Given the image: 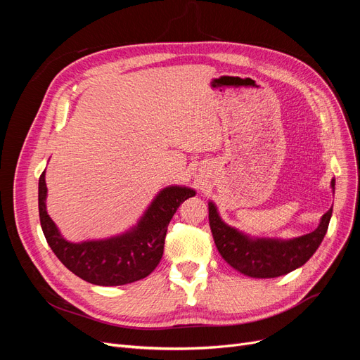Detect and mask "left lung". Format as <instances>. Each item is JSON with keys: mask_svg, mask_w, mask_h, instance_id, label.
I'll use <instances>...</instances> for the list:
<instances>
[{"mask_svg": "<svg viewBox=\"0 0 360 360\" xmlns=\"http://www.w3.org/2000/svg\"><path fill=\"white\" fill-rule=\"evenodd\" d=\"M335 193V180L330 181ZM332 217V207L309 234L294 238L254 237L222 221L213 201H209V222L214 245L222 258L250 278H278L302 267L321 245Z\"/></svg>", "mask_w": 360, "mask_h": 360, "instance_id": "obj_1", "label": "left lung"}]
</instances>
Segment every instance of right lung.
I'll return each mask as SVG.
<instances>
[{"label":"right lung","instance_id":"obj_1","mask_svg":"<svg viewBox=\"0 0 360 360\" xmlns=\"http://www.w3.org/2000/svg\"><path fill=\"white\" fill-rule=\"evenodd\" d=\"M45 171L39 179V216L43 234L52 252L72 274L94 285L115 287L144 279L163 255L169 221L179 205L195 191L179 184L163 188L139 217L122 234L94 240L70 242L64 238L46 210Z\"/></svg>","mask_w":360,"mask_h":360}]
</instances>
